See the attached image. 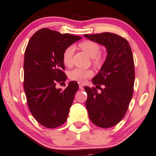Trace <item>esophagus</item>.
Segmentation results:
<instances>
[{
	"instance_id": "esophagus-1",
	"label": "esophagus",
	"mask_w": 156,
	"mask_h": 156,
	"mask_svg": "<svg viewBox=\"0 0 156 156\" xmlns=\"http://www.w3.org/2000/svg\"><path fill=\"white\" fill-rule=\"evenodd\" d=\"M79 88H80V90H84V87H83V86L81 84L79 85Z\"/></svg>"
}]
</instances>
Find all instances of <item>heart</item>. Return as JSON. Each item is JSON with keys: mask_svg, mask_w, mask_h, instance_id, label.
I'll return each instance as SVG.
<instances>
[{"mask_svg": "<svg viewBox=\"0 0 156 156\" xmlns=\"http://www.w3.org/2000/svg\"><path fill=\"white\" fill-rule=\"evenodd\" d=\"M79 48L87 53L92 58V62L96 67H100L105 61V55L100 52V46L96 42L85 41L79 44ZM74 48L69 46L64 51L62 59L64 64L67 66H71L73 63ZM93 71L90 69H83L76 68L69 73V77L73 80L79 83H83L86 79L92 77Z\"/></svg>", "mask_w": 156, "mask_h": 156, "instance_id": "heart-1", "label": "heart"}]
</instances>
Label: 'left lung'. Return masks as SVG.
Masks as SVG:
<instances>
[{"label":"left lung","instance_id":"8db88e82","mask_svg":"<svg viewBox=\"0 0 156 156\" xmlns=\"http://www.w3.org/2000/svg\"><path fill=\"white\" fill-rule=\"evenodd\" d=\"M89 40L105 46L107 56L92 83L104 85L101 92L85 87L88 115L95 125L108 128L117 125L126 113L134 92L135 79L133 55L126 39L113 33L85 34Z\"/></svg>","mask_w":156,"mask_h":156}]
</instances>
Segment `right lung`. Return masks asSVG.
I'll use <instances>...</instances> for the list:
<instances>
[{
	"label": "right lung",
	"mask_w": 156,
	"mask_h": 156,
	"mask_svg": "<svg viewBox=\"0 0 156 156\" xmlns=\"http://www.w3.org/2000/svg\"><path fill=\"white\" fill-rule=\"evenodd\" d=\"M80 36L44 28L35 33L24 53V89L30 112L43 126L55 128L66 121L78 84L71 81L64 90L56 84L66 80L64 51Z\"/></svg>",
	"instance_id": "add662e5"
}]
</instances>
